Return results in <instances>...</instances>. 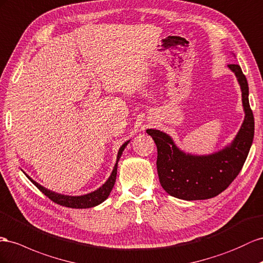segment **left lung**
I'll list each match as a JSON object with an SVG mask.
<instances>
[{
    "mask_svg": "<svg viewBox=\"0 0 263 263\" xmlns=\"http://www.w3.org/2000/svg\"><path fill=\"white\" fill-rule=\"evenodd\" d=\"M228 67L237 77L245 111L242 125L231 143L215 153L195 155L181 151L165 132L147 129L157 146V172L161 187L178 199L204 200L221 194L239 175L249 154L254 135L249 86L239 65L229 64Z\"/></svg>",
    "mask_w": 263,
    "mask_h": 263,
    "instance_id": "left-lung-1",
    "label": "left lung"
}]
</instances>
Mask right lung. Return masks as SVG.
I'll use <instances>...</instances> for the list:
<instances>
[{"mask_svg": "<svg viewBox=\"0 0 263 263\" xmlns=\"http://www.w3.org/2000/svg\"><path fill=\"white\" fill-rule=\"evenodd\" d=\"M129 141H130V139L125 141V143L122 146H120L118 154H117L116 164H115L114 168H112V172H111L110 176L108 177V179L106 180L101 187L97 188L94 191H91V193H89V194H85V195H82V196H68V195H62V194H59V193H55V191L49 190V189L43 187L42 184H40L39 182H36L34 179H32L30 176L23 172V170H22V172L24 173V175L27 177V178L32 181L34 186H36L42 191V193H43L46 197H48L49 199L54 201L55 203L64 205V207L75 208V209L91 208V207H95V205H98L99 203L104 202L106 199H107L111 189L114 188V184H115V181H116L118 161H119L120 157H122V154L124 152V149L126 148L127 145L129 144Z\"/></svg>", "mask_w": 263, "mask_h": 263, "instance_id": "obj_1", "label": "right lung"}]
</instances>
